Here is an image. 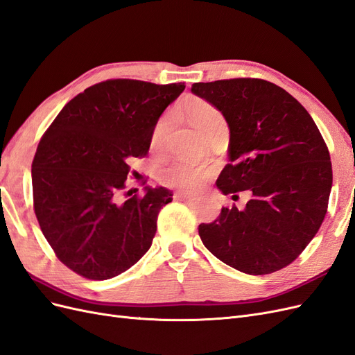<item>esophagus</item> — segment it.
<instances>
[{
  "instance_id": "34e87169",
  "label": "esophagus",
  "mask_w": 355,
  "mask_h": 355,
  "mask_svg": "<svg viewBox=\"0 0 355 355\" xmlns=\"http://www.w3.org/2000/svg\"><path fill=\"white\" fill-rule=\"evenodd\" d=\"M175 198H176V200H180V201H196V200H197V196L188 194V192H176Z\"/></svg>"
}]
</instances>
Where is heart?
<instances>
[{
	"label": "heart",
	"instance_id": "1",
	"mask_svg": "<svg viewBox=\"0 0 355 355\" xmlns=\"http://www.w3.org/2000/svg\"><path fill=\"white\" fill-rule=\"evenodd\" d=\"M185 114L189 118L198 133L206 139L210 133L225 127V118L218 108L206 101L194 99L185 105ZM171 127V116H163L157 123L153 132V145L155 148H161L166 141V136ZM211 175V168L198 167L175 161L168 166L163 167L159 171L161 184L168 188L178 189H196L202 185V182Z\"/></svg>",
	"mask_w": 355,
	"mask_h": 355
}]
</instances>
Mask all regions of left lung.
Wrapping results in <instances>:
<instances>
[{
	"label": "left lung",
	"mask_w": 355,
	"mask_h": 355,
	"mask_svg": "<svg viewBox=\"0 0 355 355\" xmlns=\"http://www.w3.org/2000/svg\"><path fill=\"white\" fill-rule=\"evenodd\" d=\"M230 127L228 157L216 182L222 194L250 189L243 210L222 207L201 223L207 250L250 275L292 263L315 237L331 189L329 149L308 111L292 94L259 78L192 84Z\"/></svg>",
	"instance_id": "obj_1"
}]
</instances>
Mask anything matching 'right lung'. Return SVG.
<instances>
[{
	"instance_id": "1",
	"label": "right lung",
	"mask_w": 355,
	"mask_h": 355,
	"mask_svg": "<svg viewBox=\"0 0 355 355\" xmlns=\"http://www.w3.org/2000/svg\"><path fill=\"white\" fill-rule=\"evenodd\" d=\"M184 90V83L102 81L63 106L42 136L32 161L34 210L73 272L108 280L149 250L173 194L145 187V196L124 198L128 164L148 154L158 118Z\"/></svg>"
}]
</instances>
